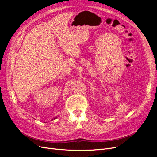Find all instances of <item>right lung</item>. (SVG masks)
Listing matches in <instances>:
<instances>
[{
    "label": "right lung",
    "mask_w": 157,
    "mask_h": 157,
    "mask_svg": "<svg viewBox=\"0 0 157 157\" xmlns=\"http://www.w3.org/2000/svg\"><path fill=\"white\" fill-rule=\"evenodd\" d=\"M57 118V117H56L54 118V119H55V118ZM52 120H53V119H52Z\"/></svg>",
    "instance_id": "1"
}]
</instances>
